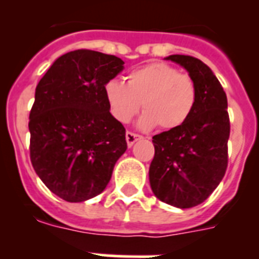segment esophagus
Wrapping results in <instances>:
<instances>
[{
	"label": "esophagus",
	"instance_id": "34e87169",
	"mask_svg": "<svg viewBox=\"0 0 259 259\" xmlns=\"http://www.w3.org/2000/svg\"><path fill=\"white\" fill-rule=\"evenodd\" d=\"M140 139H141L140 135L134 134V132L128 131L127 134H125V140H127V145L128 146H132L135 143H136L137 140H140Z\"/></svg>",
	"mask_w": 259,
	"mask_h": 259
}]
</instances>
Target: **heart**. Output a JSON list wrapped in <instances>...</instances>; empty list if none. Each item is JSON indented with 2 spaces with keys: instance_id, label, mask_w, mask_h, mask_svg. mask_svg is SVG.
I'll list each match as a JSON object with an SVG mask.
<instances>
[{
  "instance_id": "obj_1",
  "label": "heart",
  "mask_w": 259,
  "mask_h": 259,
  "mask_svg": "<svg viewBox=\"0 0 259 259\" xmlns=\"http://www.w3.org/2000/svg\"><path fill=\"white\" fill-rule=\"evenodd\" d=\"M110 113L120 123H130L141 104L145 113L139 127L149 131L155 125L170 131L184 124L197 104V87L191 76L167 63H150L131 71L127 84L107 80L104 87Z\"/></svg>"
}]
</instances>
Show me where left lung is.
<instances>
[{"mask_svg":"<svg viewBox=\"0 0 259 259\" xmlns=\"http://www.w3.org/2000/svg\"><path fill=\"white\" fill-rule=\"evenodd\" d=\"M197 87V104L180 127L153 136L149 182L158 200L179 209L197 206L219 185L227 170L230 116L227 96L211 68L191 56L174 54Z\"/></svg>","mask_w":259,"mask_h":259,"instance_id":"left-lung-1","label":"left lung"}]
</instances>
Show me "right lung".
Masks as SVG:
<instances>
[{
    "label": "right lung",
    "instance_id": "obj_1",
    "mask_svg": "<svg viewBox=\"0 0 259 259\" xmlns=\"http://www.w3.org/2000/svg\"><path fill=\"white\" fill-rule=\"evenodd\" d=\"M123 65L115 56L74 50L57 58L36 87L28 123L32 166L67 202L102 193L127 150L124 127L111 115L104 93Z\"/></svg>",
    "mask_w": 259,
    "mask_h": 259
}]
</instances>
